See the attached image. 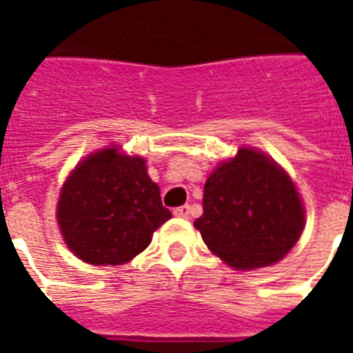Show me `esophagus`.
Returning a JSON list of instances; mask_svg holds the SVG:
<instances>
[{"label":"esophagus","instance_id":"obj_1","mask_svg":"<svg viewBox=\"0 0 353 353\" xmlns=\"http://www.w3.org/2000/svg\"><path fill=\"white\" fill-rule=\"evenodd\" d=\"M174 215H176V217H181V219H189V217H191V206L185 204V206L176 208V210H174Z\"/></svg>","mask_w":353,"mask_h":353}]
</instances>
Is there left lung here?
I'll use <instances>...</instances> for the list:
<instances>
[{"label":"left lung","mask_w":353,"mask_h":353,"mask_svg":"<svg viewBox=\"0 0 353 353\" xmlns=\"http://www.w3.org/2000/svg\"><path fill=\"white\" fill-rule=\"evenodd\" d=\"M194 221L206 245L234 268L270 266L301 238L303 202L283 170L263 153L240 149L204 185Z\"/></svg>","instance_id":"1"}]
</instances>
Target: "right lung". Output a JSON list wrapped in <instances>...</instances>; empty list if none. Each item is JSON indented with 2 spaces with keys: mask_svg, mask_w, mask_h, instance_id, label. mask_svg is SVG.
<instances>
[{
  "mask_svg": "<svg viewBox=\"0 0 353 353\" xmlns=\"http://www.w3.org/2000/svg\"><path fill=\"white\" fill-rule=\"evenodd\" d=\"M58 225L65 244L90 265H123L151 244L172 217L145 161L117 147L90 154L65 179L58 200Z\"/></svg>",
  "mask_w": 353,
  "mask_h": 353,
  "instance_id": "1",
  "label": "right lung"
}]
</instances>
